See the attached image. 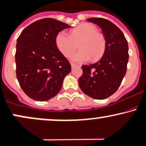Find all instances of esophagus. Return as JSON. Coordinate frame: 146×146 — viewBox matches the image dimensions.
Masks as SVG:
<instances>
[{
    "instance_id": "34e87169",
    "label": "esophagus",
    "mask_w": 146,
    "mask_h": 146,
    "mask_svg": "<svg viewBox=\"0 0 146 146\" xmlns=\"http://www.w3.org/2000/svg\"><path fill=\"white\" fill-rule=\"evenodd\" d=\"M70 65H71L72 68H76V67H78V66H80V65L76 64H73V63H71V64H70Z\"/></svg>"
}]
</instances>
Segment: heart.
<instances>
[{"mask_svg": "<svg viewBox=\"0 0 146 146\" xmlns=\"http://www.w3.org/2000/svg\"><path fill=\"white\" fill-rule=\"evenodd\" d=\"M69 34L61 31L55 37V44L59 50L65 57H69L76 48V42L80 41L78 47L80 50L70 57L75 62H84L89 60L96 61L103 55L106 48L105 36L98 33L95 25L84 23L70 31Z\"/></svg>", "mask_w": 146, "mask_h": 146, "instance_id": "heart-1", "label": "heart"}]
</instances>
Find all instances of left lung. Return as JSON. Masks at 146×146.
<instances>
[{"instance_id":"1","label":"left lung","mask_w":146,"mask_h":146,"mask_svg":"<svg viewBox=\"0 0 146 146\" xmlns=\"http://www.w3.org/2000/svg\"><path fill=\"white\" fill-rule=\"evenodd\" d=\"M86 20L101 28L106 48L100 60L82 66L83 73L78 82L86 95L102 100L114 94L122 82L129 59L128 44L122 31L109 20L102 18Z\"/></svg>"}]
</instances>
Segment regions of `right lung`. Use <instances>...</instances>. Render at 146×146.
<instances>
[{"label":"right lung","mask_w":146,"mask_h":146,"mask_svg":"<svg viewBox=\"0 0 146 146\" xmlns=\"http://www.w3.org/2000/svg\"><path fill=\"white\" fill-rule=\"evenodd\" d=\"M70 27L56 19L46 18L29 25L19 35L16 73L21 87L30 98L46 101L62 89L71 66L56 46L55 37Z\"/></svg>","instance_id":"1"}]
</instances>
